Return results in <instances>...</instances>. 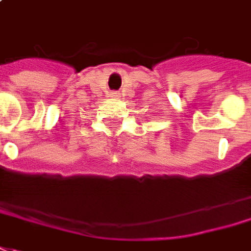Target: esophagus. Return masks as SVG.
Listing matches in <instances>:
<instances>
[{"mask_svg":"<svg viewBox=\"0 0 251 251\" xmlns=\"http://www.w3.org/2000/svg\"><path fill=\"white\" fill-rule=\"evenodd\" d=\"M110 98H113V99L119 98V92H110Z\"/></svg>","mask_w":251,"mask_h":251,"instance_id":"obj_1","label":"esophagus"}]
</instances>
